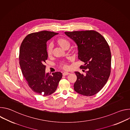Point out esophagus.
I'll list each match as a JSON object with an SVG mask.
<instances>
[{
	"instance_id": "obj_1",
	"label": "esophagus",
	"mask_w": 130,
	"mask_h": 130,
	"mask_svg": "<svg viewBox=\"0 0 130 130\" xmlns=\"http://www.w3.org/2000/svg\"><path fill=\"white\" fill-rule=\"evenodd\" d=\"M69 74H70V73H69V72H64L63 73V76H66V75H69Z\"/></svg>"
}]
</instances>
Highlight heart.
Listing matches in <instances>:
<instances>
[{"instance_id": "b5f03b06", "label": "heart", "mask_w": 130, "mask_h": 130, "mask_svg": "<svg viewBox=\"0 0 130 130\" xmlns=\"http://www.w3.org/2000/svg\"><path fill=\"white\" fill-rule=\"evenodd\" d=\"M57 44L62 47L64 49H67L70 46V41L64 37H59L56 41H55ZM52 53V45H49L47 48V53L48 57H50ZM62 67L65 70L69 69V66L66 64H64L62 65Z\"/></svg>"}]
</instances>
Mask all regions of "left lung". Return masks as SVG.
Listing matches in <instances>:
<instances>
[{"label":"left lung","instance_id":"8db88e82","mask_svg":"<svg viewBox=\"0 0 130 130\" xmlns=\"http://www.w3.org/2000/svg\"><path fill=\"white\" fill-rule=\"evenodd\" d=\"M78 46V58L84 63L85 75L75 72V90L86 96L96 94L106 83L110 73L111 53L104 37L94 30L65 32Z\"/></svg>","mask_w":130,"mask_h":130}]
</instances>
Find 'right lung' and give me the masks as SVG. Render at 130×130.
Listing matches in <instances>:
<instances>
[{
  "label": "right lung",
  "mask_w": 130,
  "mask_h": 130,
  "mask_svg": "<svg viewBox=\"0 0 130 130\" xmlns=\"http://www.w3.org/2000/svg\"><path fill=\"white\" fill-rule=\"evenodd\" d=\"M58 33L48 31L34 32L27 35L20 49L19 61L23 75L29 87L43 96L56 90L61 78V72H45L47 60V42Z\"/></svg>",
  "instance_id": "right-lung-1"
}]
</instances>
